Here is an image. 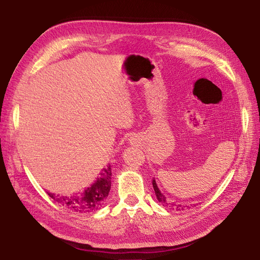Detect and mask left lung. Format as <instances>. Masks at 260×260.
Masks as SVG:
<instances>
[{
	"label": "left lung",
	"mask_w": 260,
	"mask_h": 260,
	"mask_svg": "<svg viewBox=\"0 0 260 260\" xmlns=\"http://www.w3.org/2000/svg\"><path fill=\"white\" fill-rule=\"evenodd\" d=\"M152 185H153V188H154V192H155L157 201H159V203H161L163 206L169 207V210H171V208H173V210H178V211H181V210H183V208L185 207V206H182L181 204H175L174 202H169V201L167 200L166 196H164V195L161 193V191L159 189V187H157V185H156V183H155L154 180L152 181Z\"/></svg>",
	"instance_id": "8db88e82"
}]
</instances>
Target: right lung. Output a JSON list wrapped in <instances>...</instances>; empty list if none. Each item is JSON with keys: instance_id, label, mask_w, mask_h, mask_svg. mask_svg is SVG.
Masks as SVG:
<instances>
[{"instance_id": "1", "label": "right lung", "mask_w": 260, "mask_h": 260, "mask_svg": "<svg viewBox=\"0 0 260 260\" xmlns=\"http://www.w3.org/2000/svg\"><path fill=\"white\" fill-rule=\"evenodd\" d=\"M111 187V168L110 166L103 170L99 178L93 184L86 188L79 195L59 196L52 193L48 195L60 205L78 213H91L97 211L104 204Z\"/></svg>"}]
</instances>
